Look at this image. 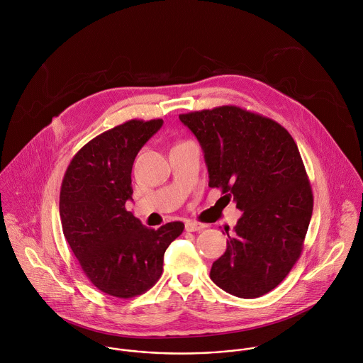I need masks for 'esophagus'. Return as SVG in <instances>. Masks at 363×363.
Segmentation results:
<instances>
[{"label":"esophagus","instance_id":"esophagus-1","mask_svg":"<svg viewBox=\"0 0 363 363\" xmlns=\"http://www.w3.org/2000/svg\"><path fill=\"white\" fill-rule=\"evenodd\" d=\"M204 228H206L204 224H200V223H196V221H187L186 223V231L187 233H196V231H201Z\"/></svg>","mask_w":363,"mask_h":363}]
</instances>
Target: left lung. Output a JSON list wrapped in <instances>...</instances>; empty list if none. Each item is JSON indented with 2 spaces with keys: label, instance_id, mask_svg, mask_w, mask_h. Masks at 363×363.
<instances>
[{
  "label": "left lung",
  "instance_id": "left-lung-1",
  "mask_svg": "<svg viewBox=\"0 0 363 363\" xmlns=\"http://www.w3.org/2000/svg\"><path fill=\"white\" fill-rule=\"evenodd\" d=\"M199 139L208 186L243 211L210 277L230 294L260 297L298 260L313 214V190L298 147L280 123L235 106L179 116Z\"/></svg>",
  "mask_w": 363,
  "mask_h": 363
}]
</instances>
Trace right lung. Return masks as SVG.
Instances as JSON below:
<instances>
[{"instance_id":"right-lung-1","label":"right lung","mask_w":363,"mask_h":363,"mask_svg":"<svg viewBox=\"0 0 363 363\" xmlns=\"http://www.w3.org/2000/svg\"><path fill=\"white\" fill-rule=\"evenodd\" d=\"M163 120H130L86 143L70 160L60 187L63 234L84 274L103 293L132 298L159 280L180 221L152 230L126 211L130 173L140 147Z\"/></svg>"}]
</instances>
